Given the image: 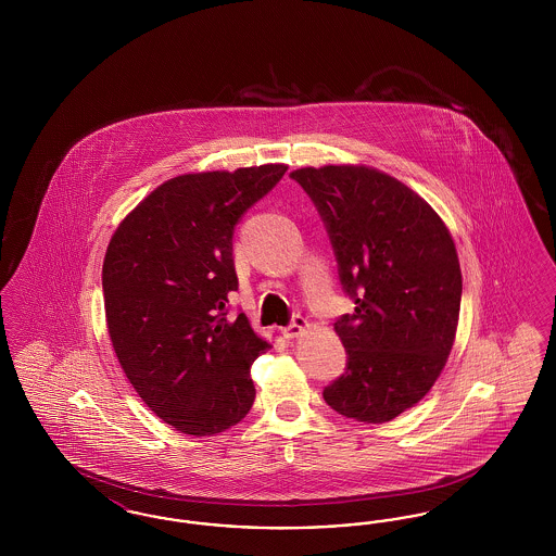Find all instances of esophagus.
<instances>
[{"label": "esophagus", "mask_w": 556, "mask_h": 556, "mask_svg": "<svg viewBox=\"0 0 556 556\" xmlns=\"http://www.w3.org/2000/svg\"><path fill=\"white\" fill-rule=\"evenodd\" d=\"M308 327H311L308 318L295 315L293 320H291V325H288V327L283 329V336H286V338H290V340H295V338H300V336H302V333H304Z\"/></svg>", "instance_id": "obj_1"}]
</instances>
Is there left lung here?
Instances as JSON below:
<instances>
[{
  "mask_svg": "<svg viewBox=\"0 0 556 556\" xmlns=\"http://www.w3.org/2000/svg\"><path fill=\"white\" fill-rule=\"evenodd\" d=\"M290 177L320 212L356 304L336 323L348 369L323 397L348 419L388 424L446 367L463 293L454 239L417 191L372 166H302Z\"/></svg>",
  "mask_w": 556,
  "mask_h": 556,
  "instance_id": "obj_1",
  "label": "left lung"
}]
</instances>
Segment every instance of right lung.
Masks as SVG:
<instances>
[{
	"mask_svg": "<svg viewBox=\"0 0 556 556\" xmlns=\"http://www.w3.org/2000/svg\"><path fill=\"white\" fill-rule=\"evenodd\" d=\"M286 164L173 177L146 195L108 243L102 288L110 342L135 392L187 435H216L252 408V363L270 344L229 320L238 290L233 227Z\"/></svg>",
	"mask_w": 556,
	"mask_h": 556,
	"instance_id": "obj_1",
	"label": "right lung"
}]
</instances>
